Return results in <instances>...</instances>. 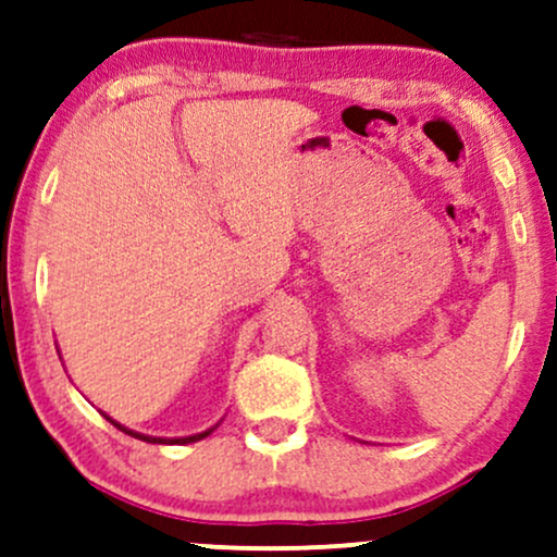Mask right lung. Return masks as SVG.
<instances>
[{"mask_svg": "<svg viewBox=\"0 0 557 557\" xmlns=\"http://www.w3.org/2000/svg\"><path fill=\"white\" fill-rule=\"evenodd\" d=\"M57 354H60V350H57ZM104 419L110 421V424L117 426V430H123L125 434H131V437H136V440H144V443H151V445H188V443H196V440H203V437H207V434H212V432H214V426H216V424H214L212 430H207V432L188 434V437H151V434H140V432H133V430H127V426L117 424V421H114L112 417H107V413H104Z\"/></svg>", "mask_w": 557, "mask_h": 557, "instance_id": "obj_1", "label": "right lung"}]
</instances>
